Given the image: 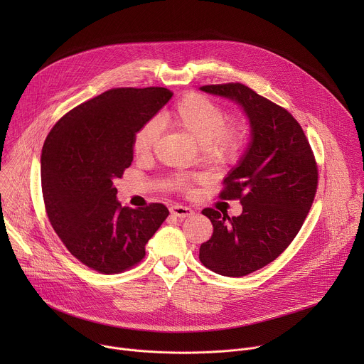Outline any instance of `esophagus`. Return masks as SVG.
I'll list each match as a JSON object with an SVG mask.
<instances>
[{
  "instance_id": "obj_1",
  "label": "esophagus",
  "mask_w": 364,
  "mask_h": 364,
  "mask_svg": "<svg viewBox=\"0 0 364 364\" xmlns=\"http://www.w3.org/2000/svg\"><path fill=\"white\" fill-rule=\"evenodd\" d=\"M170 212H171V215L173 216H176V218H180V219H186V218H190V216H193V210L190 209V207H186V205H173L171 209H170Z\"/></svg>"
}]
</instances>
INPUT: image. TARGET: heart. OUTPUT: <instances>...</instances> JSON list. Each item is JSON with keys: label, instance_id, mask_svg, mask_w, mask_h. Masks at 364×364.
<instances>
[{"label": "heart", "instance_id": "b5f03b06", "mask_svg": "<svg viewBox=\"0 0 364 364\" xmlns=\"http://www.w3.org/2000/svg\"><path fill=\"white\" fill-rule=\"evenodd\" d=\"M160 121L174 128L200 145L205 160L220 163L235 159L245 141V125L239 119H225L223 109L212 99L190 93L166 111ZM159 139V125L155 121L144 124L134 136V152L139 159L151 155ZM198 176L194 180H201ZM177 186L187 188L191 183L187 177H177Z\"/></svg>", "mask_w": 364, "mask_h": 364}]
</instances>
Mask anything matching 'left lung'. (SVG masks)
<instances>
[{
    "label": "left lung",
    "instance_id": "1",
    "mask_svg": "<svg viewBox=\"0 0 364 364\" xmlns=\"http://www.w3.org/2000/svg\"><path fill=\"white\" fill-rule=\"evenodd\" d=\"M235 102L250 127V141L225 177V200L239 198L242 213L229 218L204 209L212 237L200 246L201 264L239 278L271 264L299 232L317 190V164L294 117L242 83L201 86Z\"/></svg>",
    "mask_w": 364,
    "mask_h": 364
}]
</instances>
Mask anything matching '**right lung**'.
<instances>
[{
    "label": "right lung",
    "mask_w": 364,
    "mask_h": 364,
    "mask_svg": "<svg viewBox=\"0 0 364 364\" xmlns=\"http://www.w3.org/2000/svg\"><path fill=\"white\" fill-rule=\"evenodd\" d=\"M166 87H121L82 103L47 135L40 159L48 220L69 252L100 274L136 265L168 216L164 204L129 209L115 178L134 160V136L167 105Z\"/></svg>",
    "instance_id": "right-lung-1"
}]
</instances>
